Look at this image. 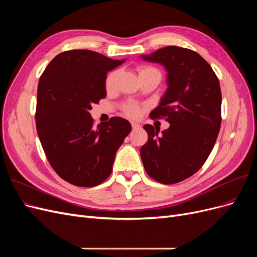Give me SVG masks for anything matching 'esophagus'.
Returning <instances> with one entry per match:
<instances>
[{
  "label": "esophagus",
  "instance_id": "1",
  "mask_svg": "<svg viewBox=\"0 0 257 257\" xmlns=\"http://www.w3.org/2000/svg\"><path fill=\"white\" fill-rule=\"evenodd\" d=\"M132 127H133L134 130H137V128L141 127V124H138L136 122H132Z\"/></svg>",
  "mask_w": 257,
  "mask_h": 257
}]
</instances>
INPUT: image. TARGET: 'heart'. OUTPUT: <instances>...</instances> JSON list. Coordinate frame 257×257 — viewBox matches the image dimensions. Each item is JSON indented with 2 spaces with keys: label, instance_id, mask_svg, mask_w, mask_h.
I'll use <instances>...</instances> for the list:
<instances>
[{
  "label": "heart",
  "instance_id": "b5f03b06",
  "mask_svg": "<svg viewBox=\"0 0 257 257\" xmlns=\"http://www.w3.org/2000/svg\"><path fill=\"white\" fill-rule=\"evenodd\" d=\"M148 72H155V73H159L157 69L152 68V67H143L141 68V71H139V74L142 73H148ZM120 72L119 71H113L111 72L109 75H108L107 79H106V89L108 91H111L114 89L115 87V83H116V79H118ZM141 112V109H139V107L136 105H131L126 107V113L131 116H137Z\"/></svg>",
  "mask_w": 257,
  "mask_h": 257
}]
</instances>
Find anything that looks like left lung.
Wrapping results in <instances>:
<instances>
[{"label":"left lung","instance_id":"1","mask_svg":"<svg viewBox=\"0 0 257 257\" xmlns=\"http://www.w3.org/2000/svg\"><path fill=\"white\" fill-rule=\"evenodd\" d=\"M144 61L165 68L167 89L151 118L164 116L169 127L146 124L148 142L141 149L147 174L164 184L180 182L204 165L221 126L222 95L219 79L207 61L195 51L167 46Z\"/></svg>","mask_w":257,"mask_h":257}]
</instances>
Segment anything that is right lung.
Here are the masks:
<instances>
[{"label": "right lung", "mask_w": 257, "mask_h": 257, "mask_svg": "<svg viewBox=\"0 0 257 257\" xmlns=\"http://www.w3.org/2000/svg\"><path fill=\"white\" fill-rule=\"evenodd\" d=\"M125 62L91 50L62 52L46 67L37 89L36 130L50 165L65 181L95 186L112 172L131 123L112 116L97 127L90 110L106 97L107 73Z\"/></svg>", "instance_id": "add662e5"}]
</instances>
